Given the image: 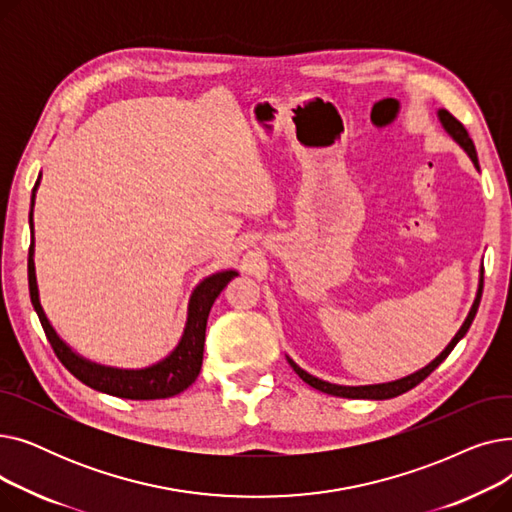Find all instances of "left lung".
I'll return each mask as SVG.
<instances>
[{
	"instance_id": "8db88e82",
	"label": "left lung",
	"mask_w": 512,
	"mask_h": 512,
	"mask_svg": "<svg viewBox=\"0 0 512 512\" xmlns=\"http://www.w3.org/2000/svg\"><path fill=\"white\" fill-rule=\"evenodd\" d=\"M438 120H440V124L444 126V130L450 134V137L459 143L463 149H465V153L471 157V161H473V166L479 170V161H477V151H475V145H473V141H471V137H469V132H467V128L456 120L450 112H446V110H438ZM481 290H483V270H481V274H479V286H477V294H475V301H473V305H471V311H469V315H467V319L463 321V326H461V330L454 334V338L448 342V346L444 348V351L432 361V363H427L423 369H419V371H415V373H411V375H407V378H400V380H394V382H386V384H371V386H338V384H330V382H324V380H319V378H315V375H311V373H307L305 369H301L297 363H294L290 357H286L288 359V363H290V367L297 371V375L299 378L305 382V384H309L311 388H315V390H321V392H326V394H332V396H342V398H369V400H386V398H394V396H398V394H402V392H409L411 388H415L417 384H421L429 373H432L448 355H450V351L452 348L456 346V342H459L465 334H467V330L471 328V324H473V319H475V313H477V307H479V301H481Z\"/></svg>"
}]
</instances>
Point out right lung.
Masks as SVG:
<instances>
[{"label":"right lung","mask_w":512,"mask_h":512,"mask_svg":"<svg viewBox=\"0 0 512 512\" xmlns=\"http://www.w3.org/2000/svg\"><path fill=\"white\" fill-rule=\"evenodd\" d=\"M41 174L33 188L31 199V213H29V226H31V249H29V292L31 303L39 315L41 326L45 330V336L53 348V353L58 355L62 365L74 375L76 380L87 384L93 390L112 394L118 398H130V400H155V398H170L180 392H184L191 386L201 371L203 363V346H205V328L207 317L211 311L213 301L218 299V294L224 290V286L238 276L234 270L215 272L207 278H203L188 301V313H186V326L182 332L180 342L176 344L174 351L157 361L155 365L143 367V369H118L93 363L85 357L74 353L72 348L58 336L49 324V319L41 307L39 301V288H37V274H35V224H33V207H35V193L39 186Z\"/></svg>","instance_id":"obj_1"}]
</instances>
